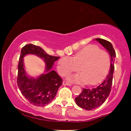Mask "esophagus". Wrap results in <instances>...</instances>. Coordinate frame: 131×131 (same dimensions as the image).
<instances>
[{
	"mask_svg": "<svg viewBox=\"0 0 131 131\" xmlns=\"http://www.w3.org/2000/svg\"><path fill=\"white\" fill-rule=\"evenodd\" d=\"M63 84L64 85H72V84H71V83H69L68 82L65 81V80H64V81L63 82Z\"/></svg>",
	"mask_w": 131,
	"mask_h": 131,
	"instance_id": "esophagus-1",
	"label": "esophagus"
}]
</instances>
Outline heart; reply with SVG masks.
<instances>
[{
  "mask_svg": "<svg viewBox=\"0 0 131 131\" xmlns=\"http://www.w3.org/2000/svg\"><path fill=\"white\" fill-rule=\"evenodd\" d=\"M80 72L70 77L77 82L96 85L108 74L110 68V58L105 50L96 45H89L71 58L63 57L58 63V71L66 76L79 69Z\"/></svg>",
  "mask_w": 131,
  "mask_h": 131,
  "instance_id": "b5f03b06",
  "label": "heart"
}]
</instances>
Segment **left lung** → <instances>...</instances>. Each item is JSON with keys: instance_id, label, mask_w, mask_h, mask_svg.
<instances>
[{"instance_id": "1", "label": "left lung", "mask_w": 131, "mask_h": 131, "mask_svg": "<svg viewBox=\"0 0 131 131\" xmlns=\"http://www.w3.org/2000/svg\"><path fill=\"white\" fill-rule=\"evenodd\" d=\"M108 51L111 58L110 70L105 80L94 88L82 89V92L75 97L77 105L87 110L96 109L103 105L111 92L114 71V62L116 57L115 51L110 42L102 39H96Z\"/></svg>"}]
</instances>
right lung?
<instances>
[{
    "instance_id": "add662e5",
    "label": "right lung",
    "mask_w": 131,
    "mask_h": 131,
    "mask_svg": "<svg viewBox=\"0 0 131 131\" xmlns=\"http://www.w3.org/2000/svg\"><path fill=\"white\" fill-rule=\"evenodd\" d=\"M33 53L42 58L46 64V73L37 79L26 75L23 65V57ZM59 57L51 56L39 46L29 43L21 49L18 68L17 84L22 94L29 103L37 106H44L54 98L63 80L55 71L51 70L52 64Z\"/></svg>"
}]
</instances>
